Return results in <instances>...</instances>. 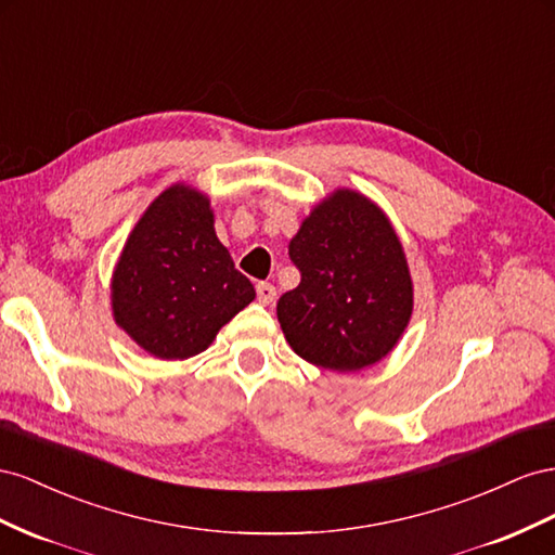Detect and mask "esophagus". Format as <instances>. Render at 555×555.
Wrapping results in <instances>:
<instances>
[{
  "label": "esophagus",
  "instance_id": "esophagus-1",
  "mask_svg": "<svg viewBox=\"0 0 555 555\" xmlns=\"http://www.w3.org/2000/svg\"><path fill=\"white\" fill-rule=\"evenodd\" d=\"M256 293H258V299L262 305H272L276 299V288L272 286V283H258Z\"/></svg>",
  "mask_w": 555,
  "mask_h": 555
}]
</instances>
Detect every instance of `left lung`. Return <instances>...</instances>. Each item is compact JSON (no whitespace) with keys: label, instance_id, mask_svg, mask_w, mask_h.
<instances>
[{"label":"left lung","instance_id":"left-lung-1","mask_svg":"<svg viewBox=\"0 0 555 555\" xmlns=\"http://www.w3.org/2000/svg\"><path fill=\"white\" fill-rule=\"evenodd\" d=\"M299 286L276 315L293 351L315 367L356 372L392 351L411 319L414 288L386 214L353 190H337L293 236Z\"/></svg>","mask_w":555,"mask_h":555}]
</instances>
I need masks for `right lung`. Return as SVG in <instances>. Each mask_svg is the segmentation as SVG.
Instances as JSON below:
<instances>
[{"label":"right lung","mask_w":555,"mask_h":555,"mask_svg":"<svg viewBox=\"0 0 555 555\" xmlns=\"http://www.w3.org/2000/svg\"><path fill=\"white\" fill-rule=\"evenodd\" d=\"M253 297L218 242L209 199L188 185H171L141 216L111 281L116 323L163 360L202 353Z\"/></svg>","instance_id":"1"}]
</instances>
